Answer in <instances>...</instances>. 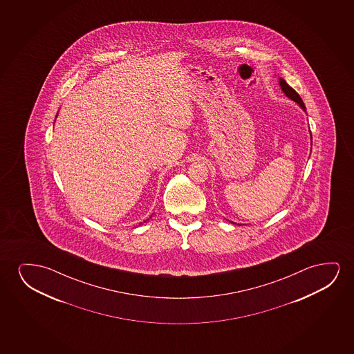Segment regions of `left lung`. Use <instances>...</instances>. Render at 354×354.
I'll use <instances>...</instances> for the list:
<instances>
[{"label":"left lung","mask_w":354,"mask_h":354,"mask_svg":"<svg viewBox=\"0 0 354 354\" xmlns=\"http://www.w3.org/2000/svg\"><path fill=\"white\" fill-rule=\"evenodd\" d=\"M279 84H281V91L286 93V97H290L291 100H294V102H297V104H299V105L305 110V104H304L302 99H301L300 95L297 94L295 89H294V88H291L290 86H289V84L283 80V78L279 80Z\"/></svg>","instance_id":"8db88e82"}]
</instances>
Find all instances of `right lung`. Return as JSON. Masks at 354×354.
I'll return each mask as SVG.
<instances>
[{"mask_svg": "<svg viewBox=\"0 0 354 354\" xmlns=\"http://www.w3.org/2000/svg\"><path fill=\"white\" fill-rule=\"evenodd\" d=\"M144 223H146V221H144ZM141 223H140V225H141Z\"/></svg>", "mask_w": 354, "mask_h": 354, "instance_id": "add662e5", "label": "right lung"}]
</instances>
